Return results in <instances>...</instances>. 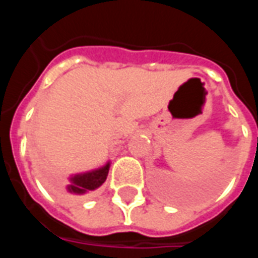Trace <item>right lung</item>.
<instances>
[{
	"label": "right lung",
	"instance_id": "right-lung-1",
	"mask_svg": "<svg viewBox=\"0 0 258 258\" xmlns=\"http://www.w3.org/2000/svg\"><path fill=\"white\" fill-rule=\"evenodd\" d=\"M109 168H110V162H107L106 164L95 170L74 174L69 178L66 192L72 196H85V195L92 194L106 181Z\"/></svg>",
	"mask_w": 258,
	"mask_h": 258
}]
</instances>
